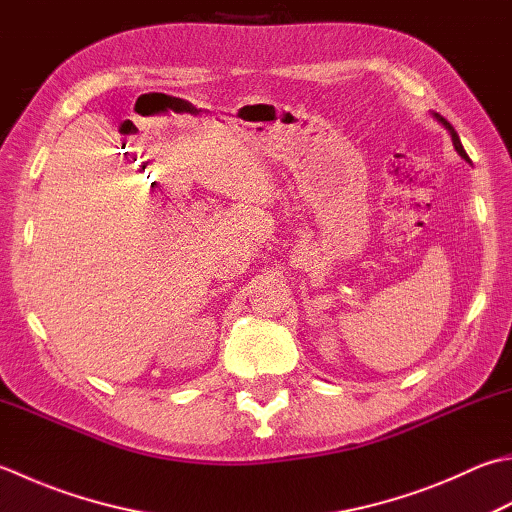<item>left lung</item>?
Instances as JSON below:
<instances>
[{"label": "left lung", "instance_id": "left-lung-1", "mask_svg": "<svg viewBox=\"0 0 512 512\" xmlns=\"http://www.w3.org/2000/svg\"><path fill=\"white\" fill-rule=\"evenodd\" d=\"M433 115H435V119H437V122H442V124H444V128L448 130V133H450V137H453V146H455V150H457V153H459V155H462V157L466 159V162H468V155H466V150H464L462 142H459V135L455 133V128H453V126H450V124L446 122V119H444L442 115H437V113H433Z\"/></svg>", "mask_w": 512, "mask_h": 512}]
</instances>
